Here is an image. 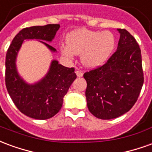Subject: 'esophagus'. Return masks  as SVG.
I'll return each mask as SVG.
<instances>
[{"mask_svg": "<svg viewBox=\"0 0 152 152\" xmlns=\"http://www.w3.org/2000/svg\"><path fill=\"white\" fill-rule=\"evenodd\" d=\"M76 76H78V77H81V76H83V72H81V71H79V70H77V71H76Z\"/></svg>", "mask_w": 152, "mask_h": 152, "instance_id": "obj_1", "label": "esophagus"}]
</instances>
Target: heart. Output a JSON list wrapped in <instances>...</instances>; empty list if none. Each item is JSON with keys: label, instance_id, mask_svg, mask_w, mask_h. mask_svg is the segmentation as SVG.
I'll return each instance as SVG.
<instances>
[{"label": "heart", "instance_id": "heart-1", "mask_svg": "<svg viewBox=\"0 0 152 152\" xmlns=\"http://www.w3.org/2000/svg\"><path fill=\"white\" fill-rule=\"evenodd\" d=\"M66 43L60 48L63 56L72 58L75 54H81L83 65L93 68L107 61L114 50L115 38L108 31L78 29L67 36Z\"/></svg>", "mask_w": 152, "mask_h": 152}]
</instances>
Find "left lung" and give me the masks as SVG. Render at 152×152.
Returning <instances> with one entry per match:
<instances>
[{"instance_id":"1","label":"left lung","mask_w":152,"mask_h":152,"mask_svg":"<svg viewBox=\"0 0 152 152\" xmlns=\"http://www.w3.org/2000/svg\"><path fill=\"white\" fill-rule=\"evenodd\" d=\"M117 50L103 65L86 72L88 109L95 117L110 120L129 112L144 81L141 50L135 38L119 28Z\"/></svg>"}]
</instances>
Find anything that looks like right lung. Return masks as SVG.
Returning <instances> with one entry per match:
<instances>
[{
  "label": "right lung",
  "instance_id": "obj_1",
  "mask_svg": "<svg viewBox=\"0 0 152 152\" xmlns=\"http://www.w3.org/2000/svg\"><path fill=\"white\" fill-rule=\"evenodd\" d=\"M59 24H47L25 28L16 35L9 47L5 57V86L17 108L26 115L37 120L53 117L59 112L63 97L76 78L74 67H66L53 60L45 77L35 85H28L18 76L15 59L23 40L37 39L51 51L56 50L41 40L51 41Z\"/></svg>",
  "mask_w": 152,
  "mask_h": 152
}]
</instances>
